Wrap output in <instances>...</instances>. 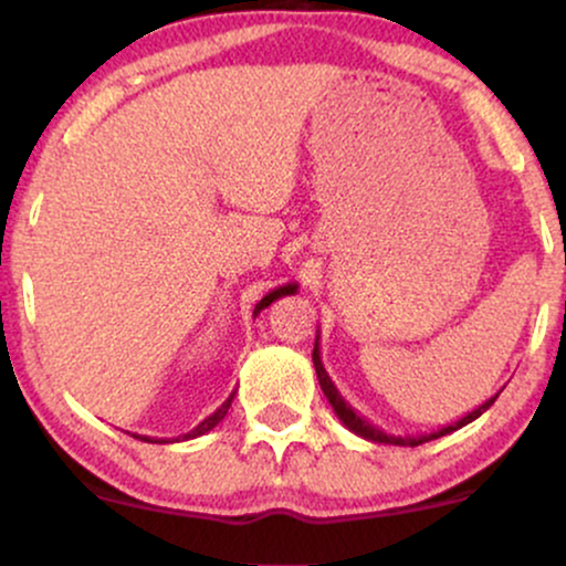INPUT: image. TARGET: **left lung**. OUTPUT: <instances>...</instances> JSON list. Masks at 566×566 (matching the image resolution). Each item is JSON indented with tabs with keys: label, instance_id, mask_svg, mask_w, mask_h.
I'll list each match as a JSON object with an SVG mask.
<instances>
[{
	"label": "left lung",
	"instance_id": "left-lung-1",
	"mask_svg": "<svg viewBox=\"0 0 566 566\" xmlns=\"http://www.w3.org/2000/svg\"><path fill=\"white\" fill-rule=\"evenodd\" d=\"M314 367H316V378H319L322 391H324V396H327L329 405H333L335 415H337V418H340V423L346 426L348 431H354L356 437H361V439H367V441H375V444L418 447V444H426V441H433V439H439V437H447V433L458 431V428L469 426L471 420H476L479 415H484L486 409H490L492 405H495V399H497V394H500V391H497L495 396H490V399H486L484 405H479L476 409H471L469 415H463V418L454 420V423H450V426H441V428H437V431H431V433H405V437H394V433H386V431H382V428H378V426L369 423L367 418H361V415L356 412V409L350 407L346 399H343L340 391H337V388H335V382L329 380L327 369H324V365H322L319 335H316V343H314Z\"/></svg>",
	"mask_w": 566,
	"mask_h": 566
}]
</instances>
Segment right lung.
<instances>
[{"mask_svg":"<svg viewBox=\"0 0 566 566\" xmlns=\"http://www.w3.org/2000/svg\"><path fill=\"white\" fill-rule=\"evenodd\" d=\"M295 292H297V284H295V282H290V284H282V287L271 290L269 295H263V301L255 305V311H252V316H258V314H261L263 308H269V305L274 303V301H279V297H284V295H295ZM233 396H237V391H231V394H229V399H226L223 405H220V407L216 409V412H212V415H207V418L201 420V423H199L197 428H191V431L184 433V437H178V439H172V441H188V439H197V437H201V433L212 431V428H216V426L220 423V420L226 418V412H229V407H231ZM133 437H135V439H140V441H154L151 437H138V433H133ZM161 441H165V439H161Z\"/></svg>","mask_w":566,"mask_h":566,"instance_id":"add662e5","label":"right lung"}]
</instances>
